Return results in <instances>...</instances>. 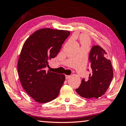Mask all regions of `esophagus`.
Wrapping results in <instances>:
<instances>
[{
    "label": "esophagus",
    "instance_id": "esophagus-1",
    "mask_svg": "<svg viewBox=\"0 0 126 126\" xmlns=\"http://www.w3.org/2000/svg\"><path fill=\"white\" fill-rule=\"evenodd\" d=\"M70 77V75H65V78L66 79H69Z\"/></svg>",
    "mask_w": 126,
    "mask_h": 126
}]
</instances>
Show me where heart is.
I'll list each match as a JSON object with an SVG mask.
<instances>
[{
  "label": "heart",
  "instance_id": "heart-1",
  "mask_svg": "<svg viewBox=\"0 0 126 126\" xmlns=\"http://www.w3.org/2000/svg\"><path fill=\"white\" fill-rule=\"evenodd\" d=\"M81 43H82L83 46H87L88 45H90V40L87 37H86V36H82V37L81 38Z\"/></svg>",
  "mask_w": 126,
  "mask_h": 126
}]
</instances>
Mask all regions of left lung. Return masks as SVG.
<instances>
[{"label":"left lung","mask_w":126,"mask_h":126,"mask_svg":"<svg viewBox=\"0 0 126 126\" xmlns=\"http://www.w3.org/2000/svg\"><path fill=\"white\" fill-rule=\"evenodd\" d=\"M89 59L92 73L87 81L82 79L80 86L75 91L85 98H98L105 94L109 88L113 77V66L107 53L99 46H93Z\"/></svg>","instance_id":"left-lung-1"}]
</instances>
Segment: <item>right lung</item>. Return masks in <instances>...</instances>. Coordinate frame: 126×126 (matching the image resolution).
I'll return each instance as SVG.
<instances>
[{
    "instance_id": "add662e5",
    "label": "right lung",
    "mask_w": 126,
    "mask_h": 126,
    "mask_svg": "<svg viewBox=\"0 0 126 126\" xmlns=\"http://www.w3.org/2000/svg\"><path fill=\"white\" fill-rule=\"evenodd\" d=\"M69 31L41 29L31 35L23 45L17 70L23 88L39 103H47L59 95L65 76L48 70L49 61L57 56Z\"/></svg>"
}]
</instances>
